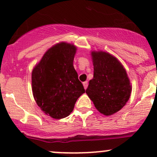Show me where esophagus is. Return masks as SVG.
I'll list each match as a JSON object with an SVG mask.
<instances>
[{
    "mask_svg": "<svg viewBox=\"0 0 157 157\" xmlns=\"http://www.w3.org/2000/svg\"><path fill=\"white\" fill-rule=\"evenodd\" d=\"M82 84H83L84 89H87V87H88V82H87V81H86V82H82Z\"/></svg>",
    "mask_w": 157,
    "mask_h": 157,
    "instance_id": "34e87169",
    "label": "esophagus"
}]
</instances>
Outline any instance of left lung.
<instances>
[{"label": "left lung", "instance_id": "8db88e82", "mask_svg": "<svg viewBox=\"0 0 157 157\" xmlns=\"http://www.w3.org/2000/svg\"><path fill=\"white\" fill-rule=\"evenodd\" d=\"M94 77L86 93L95 108L110 116L122 109L129 100L131 86L125 69L113 55L105 52H91Z\"/></svg>", "mask_w": 157, "mask_h": 157}]
</instances>
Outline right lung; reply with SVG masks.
<instances>
[{"mask_svg": "<svg viewBox=\"0 0 157 157\" xmlns=\"http://www.w3.org/2000/svg\"><path fill=\"white\" fill-rule=\"evenodd\" d=\"M77 48L62 42L50 48L32 73V92L37 105L52 118L72 112L85 89L73 66Z\"/></svg>", "mask_w": 157, "mask_h": 157, "instance_id": "add662e5", "label": "right lung"}]
</instances>
